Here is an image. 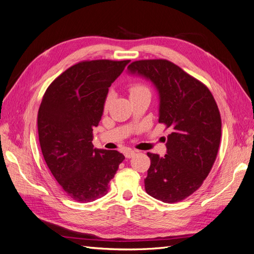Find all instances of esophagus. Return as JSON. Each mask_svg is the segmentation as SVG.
I'll return each instance as SVG.
<instances>
[{"mask_svg": "<svg viewBox=\"0 0 254 254\" xmlns=\"http://www.w3.org/2000/svg\"><path fill=\"white\" fill-rule=\"evenodd\" d=\"M136 152H139V151H137V150H132V149H128V150L125 151V157L127 159H130V158H132Z\"/></svg>", "mask_w": 254, "mask_h": 254, "instance_id": "esophagus-1", "label": "esophagus"}]
</instances>
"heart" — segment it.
I'll use <instances>...</instances> for the list:
<instances>
[{
  "label": "heart",
  "instance_id": "heart-1",
  "mask_svg": "<svg viewBox=\"0 0 254 254\" xmlns=\"http://www.w3.org/2000/svg\"><path fill=\"white\" fill-rule=\"evenodd\" d=\"M148 89L146 88V86H144V84L140 83V82H133L129 86V94H130V97L133 96V95H136V94H140V93H143V92H147ZM109 102H110V97H108L106 99V103H105V108L107 109V107H108L109 105Z\"/></svg>",
  "mask_w": 254,
  "mask_h": 254
}]
</instances>
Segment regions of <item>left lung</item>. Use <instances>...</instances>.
Returning a JSON list of instances; mask_svg holds the SVG:
<instances>
[{
  "label": "left lung",
  "instance_id": "1",
  "mask_svg": "<svg viewBox=\"0 0 254 254\" xmlns=\"http://www.w3.org/2000/svg\"><path fill=\"white\" fill-rule=\"evenodd\" d=\"M129 74L150 80L159 93V123L170 130L166 155L148 152L146 193L166 203L179 202L201 187L216 159L221 119L202 82L165 59L134 61Z\"/></svg>",
  "mask_w": 254,
  "mask_h": 254
}]
</instances>
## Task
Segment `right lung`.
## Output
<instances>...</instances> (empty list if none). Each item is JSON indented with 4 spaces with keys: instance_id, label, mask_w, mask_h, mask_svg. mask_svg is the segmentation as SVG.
<instances>
[{
    "instance_id": "add662e5",
    "label": "right lung",
    "mask_w": 254,
    "mask_h": 254,
    "mask_svg": "<svg viewBox=\"0 0 254 254\" xmlns=\"http://www.w3.org/2000/svg\"><path fill=\"white\" fill-rule=\"evenodd\" d=\"M129 61H81L59 75L43 95L38 111L41 151L73 200L91 202L105 196L125 159L118 150L94 148L92 140L109 87Z\"/></svg>"
}]
</instances>
